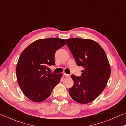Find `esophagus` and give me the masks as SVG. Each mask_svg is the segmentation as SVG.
I'll return each instance as SVG.
<instances>
[{"label": "esophagus", "mask_w": 126, "mask_h": 126, "mask_svg": "<svg viewBox=\"0 0 126 126\" xmlns=\"http://www.w3.org/2000/svg\"><path fill=\"white\" fill-rule=\"evenodd\" d=\"M63 74H64V76H66V77H70V74H66V73H63Z\"/></svg>", "instance_id": "1"}]
</instances>
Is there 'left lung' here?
I'll list each match as a JSON object with an SVG mask.
<instances>
[{"label": "left lung", "instance_id": "obj_1", "mask_svg": "<svg viewBox=\"0 0 126 126\" xmlns=\"http://www.w3.org/2000/svg\"><path fill=\"white\" fill-rule=\"evenodd\" d=\"M66 42L77 64L84 68L80 77L71 76L74 85L69 89V94L79 103H89L104 90L110 77L111 69L106 53L92 40L72 38Z\"/></svg>", "mask_w": 126, "mask_h": 126}]
</instances>
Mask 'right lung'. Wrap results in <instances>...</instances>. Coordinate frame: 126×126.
<instances>
[{"instance_id":"add662e5","label":"right lung","mask_w":126,"mask_h":126,"mask_svg":"<svg viewBox=\"0 0 126 126\" xmlns=\"http://www.w3.org/2000/svg\"><path fill=\"white\" fill-rule=\"evenodd\" d=\"M66 45L64 39L48 38L31 43L22 52L16 67L17 82L28 98L41 102L50 95L60 81L62 73H49L48 66L55 65L56 51Z\"/></svg>"}]
</instances>
